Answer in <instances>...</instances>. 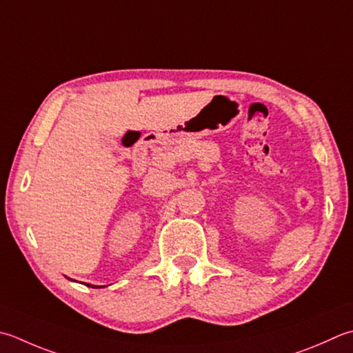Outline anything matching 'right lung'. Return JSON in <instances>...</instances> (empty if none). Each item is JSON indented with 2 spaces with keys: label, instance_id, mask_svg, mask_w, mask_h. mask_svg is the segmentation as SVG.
Here are the masks:
<instances>
[{
  "label": "right lung",
  "instance_id": "add662e5",
  "mask_svg": "<svg viewBox=\"0 0 353 353\" xmlns=\"http://www.w3.org/2000/svg\"><path fill=\"white\" fill-rule=\"evenodd\" d=\"M87 286H90V288H98V286H93V285H87ZM101 288V286H99Z\"/></svg>",
  "mask_w": 353,
  "mask_h": 353
}]
</instances>
